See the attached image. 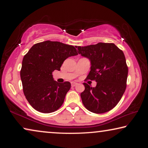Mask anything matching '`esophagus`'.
<instances>
[{"label": "esophagus", "mask_w": 148, "mask_h": 148, "mask_svg": "<svg viewBox=\"0 0 148 148\" xmlns=\"http://www.w3.org/2000/svg\"><path fill=\"white\" fill-rule=\"evenodd\" d=\"M76 85H77V83H76V82H71V86H72V87L76 86Z\"/></svg>", "instance_id": "obj_1"}]
</instances>
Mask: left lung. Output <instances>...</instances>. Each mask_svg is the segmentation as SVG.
<instances>
[{
  "instance_id": "8db88e82",
  "label": "left lung",
  "mask_w": 148,
  "mask_h": 148,
  "mask_svg": "<svg viewBox=\"0 0 148 148\" xmlns=\"http://www.w3.org/2000/svg\"><path fill=\"white\" fill-rule=\"evenodd\" d=\"M76 47L78 53L91 63L87 79L97 82L95 87L84 83L85 90L80 97L84 106L95 114L110 111L119 102L126 89L128 67L123 52L112 43Z\"/></svg>"
}]
</instances>
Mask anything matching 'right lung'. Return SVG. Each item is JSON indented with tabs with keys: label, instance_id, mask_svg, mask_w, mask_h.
<instances>
[{
	"label": "right lung",
	"instance_id": "1",
	"mask_svg": "<svg viewBox=\"0 0 148 148\" xmlns=\"http://www.w3.org/2000/svg\"><path fill=\"white\" fill-rule=\"evenodd\" d=\"M77 55L73 46L57 41L40 42L29 49L22 61L20 76L25 96L34 109L47 114L62 106L71 84L58 83L52 73L60 71L65 59Z\"/></svg>",
	"mask_w": 148,
	"mask_h": 148
}]
</instances>
